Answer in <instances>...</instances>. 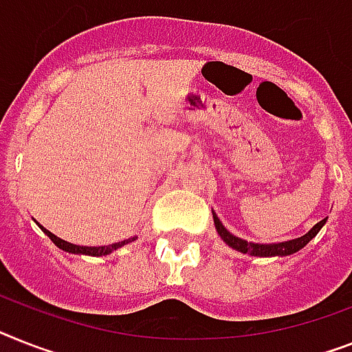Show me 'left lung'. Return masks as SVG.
I'll list each match as a JSON object with an SVG mask.
<instances>
[{
    "instance_id": "1",
    "label": "left lung",
    "mask_w": 352,
    "mask_h": 352,
    "mask_svg": "<svg viewBox=\"0 0 352 352\" xmlns=\"http://www.w3.org/2000/svg\"><path fill=\"white\" fill-rule=\"evenodd\" d=\"M327 219H322L320 223H316L315 226H313L311 230L307 232L306 235H302V237H297V239L293 241H284V243H277V245H257V243H248V241L245 239H239V237H235V235H232L230 232L226 230L225 226H223V223L219 221V217L214 214V223H216V230L217 234L221 235V239L225 241L226 245L230 246V248L237 250V252H243V254H250V255H255V257H274V255H292L295 254V252H298L300 248H304V246L309 243V241L315 237L318 232H320V228L324 226V223H326Z\"/></svg>"
}]
</instances>
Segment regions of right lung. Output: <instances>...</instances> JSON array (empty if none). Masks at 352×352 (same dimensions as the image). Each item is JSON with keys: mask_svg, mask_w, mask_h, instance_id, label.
<instances>
[{"mask_svg": "<svg viewBox=\"0 0 352 352\" xmlns=\"http://www.w3.org/2000/svg\"><path fill=\"white\" fill-rule=\"evenodd\" d=\"M39 226H41V225H39ZM41 228H43V226H41ZM43 230L46 232V235H48V237H50V239L54 241L55 245L59 246L60 250H65V252H69V254L93 255V257H100V255L111 254L113 250L120 248V246L127 245V243H133V241L136 239V237H131V239L120 241V243H115V245H107V246H77V245H72V243H68V241L59 239L57 235H54L50 230H46V228H43Z\"/></svg>", "mask_w": 352, "mask_h": 352, "instance_id": "obj_1", "label": "right lung"}]
</instances>
